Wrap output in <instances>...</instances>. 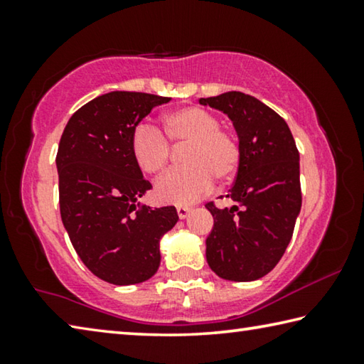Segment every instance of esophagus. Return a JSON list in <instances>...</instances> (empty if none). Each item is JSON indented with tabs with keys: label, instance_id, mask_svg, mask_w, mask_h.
I'll use <instances>...</instances> for the list:
<instances>
[{
	"label": "esophagus",
	"instance_id": "obj_1",
	"mask_svg": "<svg viewBox=\"0 0 364 364\" xmlns=\"http://www.w3.org/2000/svg\"><path fill=\"white\" fill-rule=\"evenodd\" d=\"M176 213H178V217L184 220L191 213V208L189 207H176Z\"/></svg>",
	"mask_w": 364,
	"mask_h": 364
}]
</instances>
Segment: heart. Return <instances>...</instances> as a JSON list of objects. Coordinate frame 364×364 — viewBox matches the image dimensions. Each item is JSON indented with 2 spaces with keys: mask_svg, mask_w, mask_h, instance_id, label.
I'll use <instances>...</instances> for the list:
<instances>
[{
  "mask_svg": "<svg viewBox=\"0 0 364 364\" xmlns=\"http://www.w3.org/2000/svg\"><path fill=\"white\" fill-rule=\"evenodd\" d=\"M164 132L171 143H189L184 162L188 167L164 175L156 184L160 202L186 207L213 188L215 178L230 181L241 164V147L231 133L221 130V120L210 110L186 106L164 117ZM132 157L147 175L167 167L170 146L157 128L139 123L132 133Z\"/></svg>",
  "mask_w": 364,
  "mask_h": 364,
  "instance_id": "heart-1",
  "label": "heart"
}]
</instances>
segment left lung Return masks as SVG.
Returning <instances> with one entry per match:
<instances>
[{"label": "left lung", "mask_w": 364, "mask_h": 364, "mask_svg": "<svg viewBox=\"0 0 364 364\" xmlns=\"http://www.w3.org/2000/svg\"><path fill=\"white\" fill-rule=\"evenodd\" d=\"M232 122L241 147L230 197L236 205L205 207L213 228L205 239L208 267L221 279L263 278L284 255L301 208L300 156L284 119L241 91L200 97Z\"/></svg>", "instance_id": "left-lung-1"}]
</instances>
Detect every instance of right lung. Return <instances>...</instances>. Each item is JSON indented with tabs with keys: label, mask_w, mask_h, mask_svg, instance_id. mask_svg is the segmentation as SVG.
Listing matches in <instances>:
<instances>
[{
	"label": "right lung",
	"mask_w": 364,
	"mask_h": 364,
	"mask_svg": "<svg viewBox=\"0 0 364 364\" xmlns=\"http://www.w3.org/2000/svg\"><path fill=\"white\" fill-rule=\"evenodd\" d=\"M157 95L110 91L80 107L59 141L60 218L73 249L97 278L144 282L160 267V239L176 225L175 207L139 202L152 186L132 157L134 128L168 102Z\"/></svg>",
	"instance_id": "1"
}]
</instances>
